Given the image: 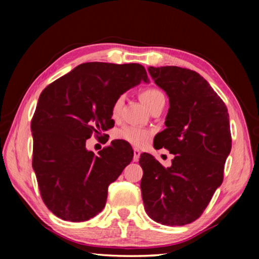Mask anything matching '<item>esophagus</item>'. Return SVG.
Listing matches in <instances>:
<instances>
[{
	"instance_id": "1",
	"label": "esophagus",
	"mask_w": 259,
	"mask_h": 259,
	"mask_svg": "<svg viewBox=\"0 0 259 259\" xmlns=\"http://www.w3.org/2000/svg\"><path fill=\"white\" fill-rule=\"evenodd\" d=\"M140 153H142V152H140V151L138 150V148H135V150H134V161H135V162H137V161L139 160Z\"/></svg>"
}]
</instances>
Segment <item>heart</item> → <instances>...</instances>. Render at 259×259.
I'll return each mask as SVG.
<instances>
[{
  "instance_id": "heart-1",
  "label": "heart",
  "mask_w": 259,
  "mask_h": 259,
  "mask_svg": "<svg viewBox=\"0 0 259 259\" xmlns=\"http://www.w3.org/2000/svg\"><path fill=\"white\" fill-rule=\"evenodd\" d=\"M164 98V95L161 93L160 90L155 89V88H147V89H144L142 93H140V99L142 102L146 105L148 108L152 107V105H154L157 100ZM122 105H123V96H120L115 99V102L113 103L112 106V116L113 119H117L120 115ZM151 133L148 130L137 128V126H124L121 130L117 131L116 137L122 140H125V142L130 143L131 145L135 146H144L150 139Z\"/></svg>"
}]
</instances>
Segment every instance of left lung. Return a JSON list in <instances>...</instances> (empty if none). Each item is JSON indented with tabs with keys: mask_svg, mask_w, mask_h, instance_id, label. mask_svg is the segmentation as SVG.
Segmentation results:
<instances>
[{
	"mask_svg": "<svg viewBox=\"0 0 259 259\" xmlns=\"http://www.w3.org/2000/svg\"><path fill=\"white\" fill-rule=\"evenodd\" d=\"M148 73L170 104L154 147L175 157L164 168L153 155L140 154L144 207L156 223L186 225L202 214L223 183L232 147L229 113L199 73L177 66L148 67Z\"/></svg>",
	"mask_w": 259,
	"mask_h": 259,
	"instance_id": "8db88e82",
	"label": "left lung"
}]
</instances>
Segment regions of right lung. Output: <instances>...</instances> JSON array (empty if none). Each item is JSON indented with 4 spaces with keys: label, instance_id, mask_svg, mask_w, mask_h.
<instances>
[{
    "label": "right lung",
    "instance_id": "obj_1",
    "mask_svg": "<svg viewBox=\"0 0 259 259\" xmlns=\"http://www.w3.org/2000/svg\"><path fill=\"white\" fill-rule=\"evenodd\" d=\"M142 81L148 82L142 65L94 61L42 91L30 123L33 169L43 202L57 217L84 222L104 209L108 185L130 163L134 151L113 140L96 155L85 142L112 128L113 103Z\"/></svg>",
    "mask_w": 259,
    "mask_h": 259
}]
</instances>
